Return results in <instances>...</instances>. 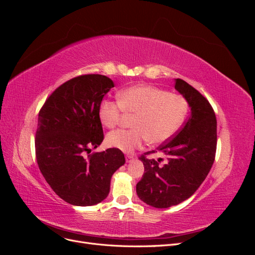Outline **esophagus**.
Instances as JSON below:
<instances>
[{
    "instance_id": "1",
    "label": "esophagus",
    "mask_w": 255,
    "mask_h": 255,
    "mask_svg": "<svg viewBox=\"0 0 255 255\" xmlns=\"http://www.w3.org/2000/svg\"><path fill=\"white\" fill-rule=\"evenodd\" d=\"M126 160H127V163H130V161L134 160V156L133 155H127Z\"/></svg>"
}]
</instances>
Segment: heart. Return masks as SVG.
<instances>
[{
	"instance_id": "1",
	"label": "heart",
	"mask_w": 255,
	"mask_h": 255,
	"mask_svg": "<svg viewBox=\"0 0 255 255\" xmlns=\"http://www.w3.org/2000/svg\"><path fill=\"white\" fill-rule=\"evenodd\" d=\"M119 102L104 100L99 107L102 125L112 128L118 125L121 113L135 114L133 129H116L107 135V143L123 152H132L143 141L158 144L172 137L187 113L182 96L149 85H136L119 92Z\"/></svg>"
}]
</instances>
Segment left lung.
<instances>
[{
  "mask_svg": "<svg viewBox=\"0 0 255 255\" xmlns=\"http://www.w3.org/2000/svg\"><path fill=\"white\" fill-rule=\"evenodd\" d=\"M174 88L186 100L190 116L179 133L158 146L166 164L159 165L161 158L140 157L144 173L136 185L138 198L156 208L177 205L195 194L211 170L217 145V120L211 104L181 79L174 80Z\"/></svg>",
  "mask_w": 255,
  "mask_h": 255,
  "instance_id": "8db88e82",
  "label": "left lung"
}]
</instances>
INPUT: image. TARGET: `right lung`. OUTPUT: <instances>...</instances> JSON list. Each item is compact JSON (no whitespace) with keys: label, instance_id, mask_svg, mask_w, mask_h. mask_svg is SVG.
Wrapping results in <instances>:
<instances>
[{"label":"right lung","instance_id":"1","mask_svg":"<svg viewBox=\"0 0 255 255\" xmlns=\"http://www.w3.org/2000/svg\"><path fill=\"white\" fill-rule=\"evenodd\" d=\"M114 82L101 74L69 80L55 89L38 115L35 138L40 171L55 194L76 206L102 202L112 175L125 165L119 149L92 153L103 141L99 107Z\"/></svg>","mask_w":255,"mask_h":255}]
</instances>
